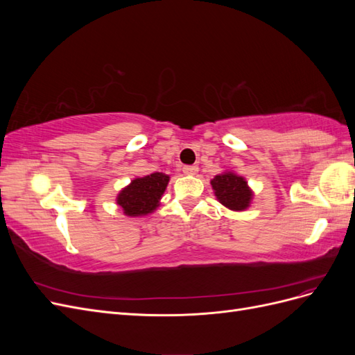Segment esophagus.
I'll use <instances>...</instances> for the list:
<instances>
[{"label":"esophagus","instance_id":"34e87169","mask_svg":"<svg viewBox=\"0 0 355 355\" xmlns=\"http://www.w3.org/2000/svg\"><path fill=\"white\" fill-rule=\"evenodd\" d=\"M182 170H184L185 175H197L198 167L197 166H184L182 167Z\"/></svg>","mask_w":355,"mask_h":355}]
</instances>
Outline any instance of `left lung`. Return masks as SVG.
<instances>
[{"label": "left lung", "mask_w": 355, "mask_h": 355, "mask_svg": "<svg viewBox=\"0 0 355 355\" xmlns=\"http://www.w3.org/2000/svg\"><path fill=\"white\" fill-rule=\"evenodd\" d=\"M211 187L214 189L219 202L231 210H244L249 207L252 191L247 187V182L241 178L231 173H223L214 176L211 180Z\"/></svg>", "instance_id": "8db88e82"}]
</instances>
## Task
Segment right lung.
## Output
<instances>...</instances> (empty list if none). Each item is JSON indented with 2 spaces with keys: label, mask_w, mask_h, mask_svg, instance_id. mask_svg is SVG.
Wrapping results in <instances>:
<instances>
[{
  "label": "right lung",
  "mask_w": 355,
  "mask_h": 355,
  "mask_svg": "<svg viewBox=\"0 0 355 355\" xmlns=\"http://www.w3.org/2000/svg\"><path fill=\"white\" fill-rule=\"evenodd\" d=\"M167 184L168 176L164 173L137 178L120 192L116 202L123 207L127 216H142L151 213L158 206Z\"/></svg>",
  "instance_id": "right-lung-1"
}]
</instances>
